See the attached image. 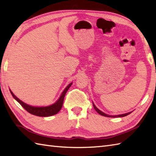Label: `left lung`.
<instances>
[{
  "instance_id": "1",
  "label": "left lung",
  "mask_w": 156,
  "mask_h": 156,
  "mask_svg": "<svg viewBox=\"0 0 156 156\" xmlns=\"http://www.w3.org/2000/svg\"><path fill=\"white\" fill-rule=\"evenodd\" d=\"M93 107H94V108L96 110V111H97L98 114H100L101 115H102V116H104V117H125V116H127V115H129L131 112H127V113H125V114L119 115H113V116H112V115H107V114L104 113L103 112L101 111L100 110H99V109H98L97 107H96V106L94 104H93Z\"/></svg>"
}]
</instances>
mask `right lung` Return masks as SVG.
Returning a JSON list of instances; mask_svg holds the SVG:
<instances>
[{
	"label": "right lung",
	"instance_id": "1",
	"mask_svg": "<svg viewBox=\"0 0 156 156\" xmlns=\"http://www.w3.org/2000/svg\"><path fill=\"white\" fill-rule=\"evenodd\" d=\"M72 84V83L69 84L68 87L65 88V90L63 91L60 97H59V98L58 99L57 102H55V103L53 104L52 105L48 106V107H32V106L25 104L23 102H22L21 100H19L17 97H15L14 94H13L11 91V93L13 97V98H14L15 100L25 109L26 111L29 112V113L36 115V116H39V117H49V116L57 114L58 112L60 111V109L62 107L63 102H64L65 95L69 89V88L71 87Z\"/></svg>",
	"mask_w": 156,
	"mask_h": 156
}]
</instances>
